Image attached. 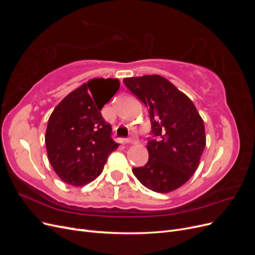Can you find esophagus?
<instances>
[{"label":"esophagus","mask_w":255,"mask_h":255,"mask_svg":"<svg viewBox=\"0 0 255 255\" xmlns=\"http://www.w3.org/2000/svg\"><path fill=\"white\" fill-rule=\"evenodd\" d=\"M125 142L126 143H134V142H137V139L134 137H130V138H126L125 139Z\"/></svg>","instance_id":"1"}]
</instances>
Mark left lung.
<instances>
[{
	"label": "left lung",
	"mask_w": 255,
	"mask_h": 255,
	"mask_svg": "<svg viewBox=\"0 0 255 255\" xmlns=\"http://www.w3.org/2000/svg\"><path fill=\"white\" fill-rule=\"evenodd\" d=\"M123 83L148 107L151 121L149 160L133 168L134 175L156 192L181 187L197 170L205 148L204 123L196 106L163 76L128 78Z\"/></svg>",
	"instance_id": "left-lung-1"
}]
</instances>
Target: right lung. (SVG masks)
<instances>
[{
  "instance_id": "obj_1",
  "label": "right lung",
  "mask_w": 255,
  "mask_h": 255,
  "mask_svg": "<svg viewBox=\"0 0 255 255\" xmlns=\"http://www.w3.org/2000/svg\"><path fill=\"white\" fill-rule=\"evenodd\" d=\"M117 79H94L70 92L53 111L45 145L54 171L65 183L83 186L102 173L118 148L101 110L118 91Z\"/></svg>"
}]
</instances>
